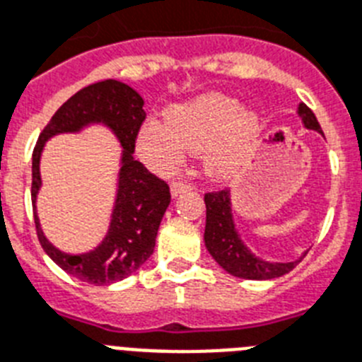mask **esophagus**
<instances>
[{"mask_svg":"<svg viewBox=\"0 0 362 362\" xmlns=\"http://www.w3.org/2000/svg\"><path fill=\"white\" fill-rule=\"evenodd\" d=\"M188 190H192V185L190 183H183V181H174V183L170 185V192L172 196H179V194H185Z\"/></svg>","mask_w":362,"mask_h":362,"instance_id":"esophagus-1","label":"esophagus"}]
</instances>
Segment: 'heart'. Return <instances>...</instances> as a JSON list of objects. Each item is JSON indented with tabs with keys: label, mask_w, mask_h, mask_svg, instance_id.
Returning a JSON list of instances; mask_svg holds the SVG:
<instances>
[{
	"label": "heart",
	"mask_w": 362,
	"mask_h": 362,
	"mask_svg": "<svg viewBox=\"0 0 362 362\" xmlns=\"http://www.w3.org/2000/svg\"><path fill=\"white\" fill-rule=\"evenodd\" d=\"M260 134L255 111L225 95H205L166 111V124L151 119L141 126L135 141L139 157L157 174L174 172L185 153H203L206 174L225 179L245 163Z\"/></svg>",
	"instance_id": "b5f03b06"
}]
</instances>
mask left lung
<instances>
[{
  "label": "left lung",
  "instance_id": "1",
  "mask_svg": "<svg viewBox=\"0 0 362 362\" xmlns=\"http://www.w3.org/2000/svg\"><path fill=\"white\" fill-rule=\"evenodd\" d=\"M298 117L308 129H315L320 135L319 120L313 111L305 104H298ZM206 223H205V245L206 251L218 262L228 274L245 280H271L289 273L302 260L295 262H265L252 255L243 240L240 238L230 206V190L205 194ZM305 256V252H304Z\"/></svg>",
  "mask_w": 362,
  "mask_h": 362
}]
</instances>
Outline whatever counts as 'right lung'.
<instances>
[{
    "mask_svg": "<svg viewBox=\"0 0 362 362\" xmlns=\"http://www.w3.org/2000/svg\"><path fill=\"white\" fill-rule=\"evenodd\" d=\"M143 106V97L119 80L110 78L88 86L58 107L33 151L30 197L40 243L58 267L93 286H110L124 280L150 258L160 219L170 205L168 185L134 159L135 139L146 119ZM91 124L106 125L119 139L123 146L119 185L105 240L93 252L69 255L45 238L35 214V197L41 186L39 159L49 138L60 133H78Z\"/></svg>",
    "mask_w": 362,
    "mask_h": 362,
    "instance_id": "right-lung-1",
    "label": "right lung"
}]
</instances>
